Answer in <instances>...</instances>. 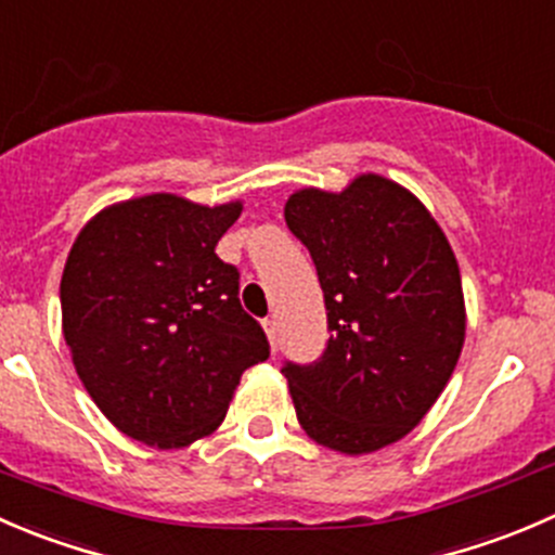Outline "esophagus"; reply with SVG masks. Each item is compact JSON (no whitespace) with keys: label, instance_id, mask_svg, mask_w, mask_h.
<instances>
[{"label":"esophagus","instance_id":"obj_1","mask_svg":"<svg viewBox=\"0 0 555 555\" xmlns=\"http://www.w3.org/2000/svg\"><path fill=\"white\" fill-rule=\"evenodd\" d=\"M264 332H267V337H270V345H272V350H278V321L275 318H267L264 321Z\"/></svg>","mask_w":555,"mask_h":555}]
</instances>
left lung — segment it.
Wrapping results in <instances>:
<instances>
[{
	"mask_svg": "<svg viewBox=\"0 0 555 555\" xmlns=\"http://www.w3.org/2000/svg\"><path fill=\"white\" fill-rule=\"evenodd\" d=\"M285 223L310 250L332 332L321 359L283 364L296 418L318 446L380 451L421 424L462 356L451 243L418 196L372 172L339 194L296 191Z\"/></svg>",
	"mask_w": 555,
	"mask_h": 555,
	"instance_id": "8db88e82",
	"label": "left lung"
}]
</instances>
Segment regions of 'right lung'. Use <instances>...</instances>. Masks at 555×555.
<instances>
[{"mask_svg":"<svg viewBox=\"0 0 555 555\" xmlns=\"http://www.w3.org/2000/svg\"><path fill=\"white\" fill-rule=\"evenodd\" d=\"M243 202L147 194L80 229L62 275V328L104 418L162 451L212 435L248 366L270 356L216 245Z\"/></svg>","mask_w":555,"mask_h":555,"instance_id":"obj_1","label":"right lung"}]
</instances>
